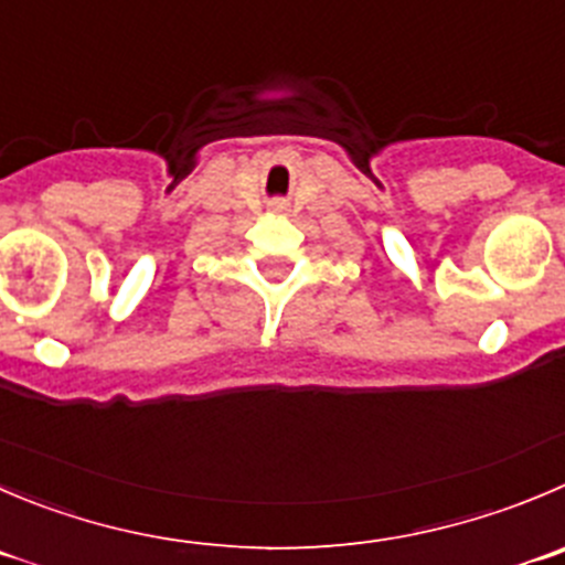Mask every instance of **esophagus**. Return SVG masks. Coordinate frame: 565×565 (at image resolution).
I'll return each instance as SVG.
<instances>
[{
  "label": "esophagus",
  "instance_id": "esophagus-1",
  "mask_svg": "<svg viewBox=\"0 0 565 565\" xmlns=\"http://www.w3.org/2000/svg\"><path fill=\"white\" fill-rule=\"evenodd\" d=\"M277 207H282V205H277Z\"/></svg>",
  "mask_w": 565,
  "mask_h": 565
}]
</instances>
